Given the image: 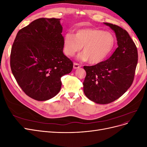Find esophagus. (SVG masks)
I'll return each instance as SVG.
<instances>
[{"label": "esophagus", "mask_w": 147, "mask_h": 147, "mask_svg": "<svg viewBox=\"0 0 147 147\" xmlns=\"http://www.w3.org/2000/svg\"><path fill=\"white\" fill-rule=\"evenodd\" d=\"M81 67V65H80L78 63H74V69H78Z\"/></svg>", "instance_id": "obj_1"}]
</instances>
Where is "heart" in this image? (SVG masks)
<instances>
[{
  "label": "heart",
  "mask_w": 147,
  "mask_h": 147,
  "mask_svg": "<svg viewBox=\"0 0 147 147\" xmlns=\"http://www.w3.org/2000/svg\"><path fill=\"white\" fill-rule=\"evenodd\" d=\"M116 38L110 31L95 28L77 30L75 34H66L64 38V51L68 56H73L80 51L83 53L80 58L88 59L89 63L99 64L104 61L113 50Z\"/></svg>",
  "instance_id": "heart-1"
}]
</instances>
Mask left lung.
<instances>
[{"label":"left lung","mask_w":147,"mask_h":147,"mask_svg":"<svg viewBox=\"0 0 147 147\" xmlns=\"http://www.w3.org/2000/svg\"><path fill=\"white\" fill-rule=\"evenodd\" d=\"M116 34L118 47L105 61L84 66L86 75L83 91L88 98L99 104H107L119 98L134 81L138 61L136 45L126 30L104 23Z\"/></svg>","instance_id":"1"}]
</instances>
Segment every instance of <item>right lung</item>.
I'll return each instance as SVG.
<instances>
[{"mask_svg":"<svg viewBox=\"0 0 147 147\" xmlns=\"http://www.w3.org/2000/svg\"><path fill=\"white\" fill-rule=\"evenodd\" d=\"M60 19L38 18L18 32L10 54L13 76L26 95L38 101L55 97L61 78L69 74L73 63L63 53Z\"/></svg>","mask_w":147,"mask_h":147,"instance_id":"add662e5","label":"right lung"}]
</instances>
